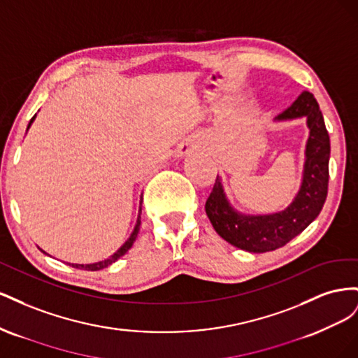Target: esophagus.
Listing matches in <instances>:
<instances>
[{
  "label": "esophagus",
  "mask_w": 358,
  "mask_h": 358,
  "mask_svg": "<svg viewBox=\"0 0 358 358\" xmlns=\"http://www.w3.org/2000/svg\"><path fill=\"white\" fill-rule=\"evenodd\" d=\"M199 148V145L196 143V142H187V143H183L182 146H180V150H179V155H185V154H189L191 150H194V149H197Z\"/></svg>",
  "instance_id": "esophagus-1"
}]
</instances>
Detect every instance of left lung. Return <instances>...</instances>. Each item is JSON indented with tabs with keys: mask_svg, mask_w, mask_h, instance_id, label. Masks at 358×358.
Wrapping results in <instances>:
<instances>
[{
	"mask_svg": "<svg viewBox=\"0 0 358 358\" xmlns=\"http://www.w3.org/2000/svg\"><path fill=\"white\" fill-rule=\"evenodd\" d=\"M303 116L309 128L303 179L294 200L285 210L270 215L237 212L227 200L221 178L216 176L204 209L215 231L233 246L257 254L275 251L294 239L320 215L329 189L330 137L315 96L303 91L275 121H289Z\"/></svg>",
	"mask_w": 358,
	"mask_h": 358,
	"instance_id": "left-lung-1",
	"label": "left lung"
}]
</instances>
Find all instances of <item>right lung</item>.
Instances as JSON below:
<instances>
[{
    "mask_svg": "<svg viewBox=\"0 0 358 358\" xmlns=\"http://www.w3.org/2000/svg\"><path fill=\"white\" fill-rule=\"evenodd\" d=\"M36 119V115L32 116V119L29 121V124H28V128L31 127V124H32V121H34ZM27 128V129H28ZM142 197H140V206H138V216H137V222H136V227H134V230H133V233H131V236L128 237V241L117 249V251L113 254V255H110L109 258L107 259H104V262H99V263H92V264H71L73 267H76V268H83V270H91V272H95V270H101V268H104V267H107V266H110V264H113L115 262H117L119 258H121L122 255H125L127 252H128V249L133 246V243H134V241H136V237H137V234H138V230H140V215H142ZM45 252V251H43Z\"/></svg>",
    "mask_w": 358,
    "mask_h": 358,
    "instance_id": "1",
    "label": "right lung"
}]
</instances>
